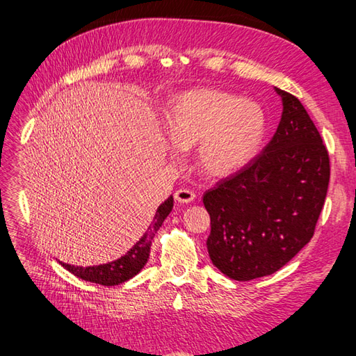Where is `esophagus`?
<instances>
[{
	"instance_id": "esophagus-1",
	"label": "esophagus",
	"mask_w": 356,
	"mask_h": 356,
	"mask_svg": "<svg viewBox=\"0 0 356 356\" xmlns=\"http://www.w3.org/2000/svg\"><path fill=\"white\" fill-rule=\"evenodd\" d=\"M194 197H195L194 191L186 190V188H182V190H177L176 193H174V199L180 203H190L194 200Z\"/></svg>"
}]
</instances>
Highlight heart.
<instances>
[{"label":"heart","instance_id":"heart-1","mask_svg":"<svg viewBox=\"0 0 356 356\" xmlns=\"http://www.w3.org/2000/svg\"><path fill=\"white\" fill-rule=\"evenodd\" d=\"M174 140L172 159L199 143L203 168L217 176L236 172L252 161L266 133V113L254 101L202 88L177 96L166 116Z\"/></svg>","mask_w":356,"mask_h":356}]
</instances>
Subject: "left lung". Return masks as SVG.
<instances>
[{
	"instance_id": "1",
	"label": "left lung",
	"mask_w": 356,
	"mask_h": 356,
	"mask_svg": "<svg viewBox=\"0 0 356 356\" xmlns=\"http://www.w3.org/2000/svg\"><path fill=\"white\" fill-rule=\"evenodd\" d=\"M275 90L283 115L268 145L203 194L209 259L237 282L270 275L291 261L314 237L327 194V148L298 97Z\"/></svg>"
}]
</instances>
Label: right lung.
<instances>
[{
	"instance_id": "1",
	"label": "right lung",
	"mask_w": 356,
	"mask_h": 356,
	"mask_svg": "<svg viewBox=\"0 0 356 356\" xmlns=\"http://www.w3.org/2000/svg\"><path fill=\"white\" fill-rule=\"evenodd\" d=\"M172 209V195H170L161 207L157 208L154 220L151 222L145 234L139 238L138 243H136L130 251H128L124 257L120 259L110 261L107 264H99V266H73V264H65L61 263L63 266L72 272L73 275H76L81 280H86L90 283H96L101 286H116L127 282V280L133 278L136 274H139L140 269L145 266L149 257V248L151 241H153L154 234L161 228L163 220Z\"/></svg>"
}]
</instances>
